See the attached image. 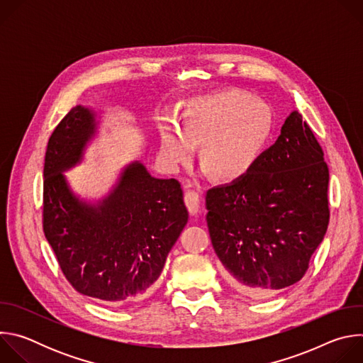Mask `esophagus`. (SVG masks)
<instances>
[{
	"instance_id": "1",
	"label": "esophagus",
	"mask_w": 363,
	"mask_h": 363,
	"mask_svg": "<svg viewBox=\"0 0 363 363\" xmlns=\"http://www.w3.org/2000/svg\"><path fill=\"white\" fill-rule=\"evenodd\" d=\"M184 199H185V203H186V208H188L189 214L191 216H196L198 214V208H199V195L195 191L188 189L185 192Z\"/></svg>"
}]
</instances>
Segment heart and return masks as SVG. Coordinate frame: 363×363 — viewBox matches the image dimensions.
I'll return each instance as SVG.
<instances>
[{"label":"heart","instance_id":"obj_1","mask_svg":"<svg viewBox=\"0 0 363 363\" xmlns=\"http://www.w3.org/2000/svg\"><path fill=\"white\" fill-rule=\"evenodd\" d=\"M273 128V115L263 101L245 93L225 91L196 100L182 118V130L161 128V150L171 165L188 161L202 145V161L221 179L244 177L260 157Z\"/></svg>","mask_w":363,"mask_h":363}]
</instances>
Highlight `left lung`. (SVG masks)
Returning a JSON list of instances; mask_svg holds the SVG:
<instances>
[{"label": "left lung", "instance_id": "8db88e82", "mask_svg": "<svg viewBox=\"0 0 363 363\" xmlns=\"http://www.w3.org/2000/svg\"><path fill=\"white\" fill-rule=\"evenodd\" d=\"M323 149L298 112L237 181L206 192L216 254L237 289L264 298L300 281L330 218Z\"/></svg>", "mask_w": 363, "mask_h": 363}]
</instances>
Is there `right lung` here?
Segmentation results:
<instances>
[{
	"label": "right lung",
	"instance_id": "obj_1",
	"mask_svg": "<svg viewBox=\"0 0 363 363\" xmlns=\"http://www.w3.org/2000/svg\"><path fill=\"white\" fill-rule=\"evenodd\" d=\"M93 130V115L76 106L51 133L44 160L43 231L76 291L119 303L158 280L188 223V210L181 184L150 177L142 164L128 167L97 208L80 202L60 171L80 160Z\"/></svg>",
	"mask_w": 363,
	"mask_h": 363
}]
</instances>
